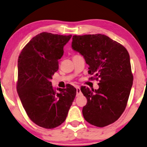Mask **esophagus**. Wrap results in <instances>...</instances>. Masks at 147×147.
<instances>
[{
    "label": "esophagus",
    "mask_w": 147,
    "mask_h": 147,
    "mask_svg": "<svg viewBox=\"0 0 147 147\" xmlns=\"http://www.w3.org/2000/svg\"><path fill=\"white\" fill-rule=\"evenodd\" d=\"M82 92H81V90H80V88L79 86H76V96L78 97V96H80V95H82Z\"/></svg>",
    "instance_id": "1"
}]
</instances>
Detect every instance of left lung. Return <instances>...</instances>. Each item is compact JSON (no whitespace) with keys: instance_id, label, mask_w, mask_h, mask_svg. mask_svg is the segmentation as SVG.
<instances>
[{"instance_id":"8db88e82","label":"left lung","mask_w":147,"mask_h":147,"mask_svg":"<svg viewBox=\"0 0 147 147\" xmlns=\"http://www.w3.org/2000/svg\"><path fill=\"white\" fill-rule=\"evenodd\" d=\"M71 47L89 65L91 78L99 80V89L82 87L88 100L82 113L86 121L103 127L114 123L126 108L133 86L130 57L124 46L103 34L73 36Z\"/></svg>"}]
</instances>
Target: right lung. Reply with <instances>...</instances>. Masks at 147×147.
<instances>
[{"mask_svg": "<svg viewBox=\"0 0 147 147\" xmlns=\"http://www.w3.org/2000/svg\"><path fill=\"white\" fill-rule=\"evenodd\" d=\"M71 35L42 32L22 49L18 60L17 92L28 117L38 126L54 129L64 122L76 95L68 85L56 92L50 80Z\"/></svg>", "mask_w": 147, "mask_h": 147, "instance_id": "right-lung-1", "label": "right lung"}]
</instances>
